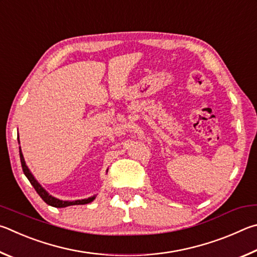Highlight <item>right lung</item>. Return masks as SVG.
Masks as SVG:
<instances>
[{"instance_id": "right-lung-1", "label": "right lung", "mask_w": 257, "mask_h": 257, "mask_svg": "<svg viewBox=\"0 0 257 257\" xmlns=\"http://www.w3.org/2000/svg\"><path fill=\"white\" fill-rule=\"evenodd\" d=\"M18 141H19V137H18ZM20 143V141H19ZM19 154H20V160H21V166H22V170H24V174L26 175V177L29 179V182L31 185L34 186L36 192L38 193V195L42 197L44 202H46L48 205L55 206V208H65V206H70V205H79V204H88L90 202H92L94 199H96V195H93L91 197H88V199H83V200H76V201H62L58 200L56 197H54L52 195H49L48 193L44 190L42 185L36 181L35 177L33 176V174L30 173L29 168L27 167V165L25 163V158L24 155L21 152V148H19Z\"/></svg>"}]
</instances>
